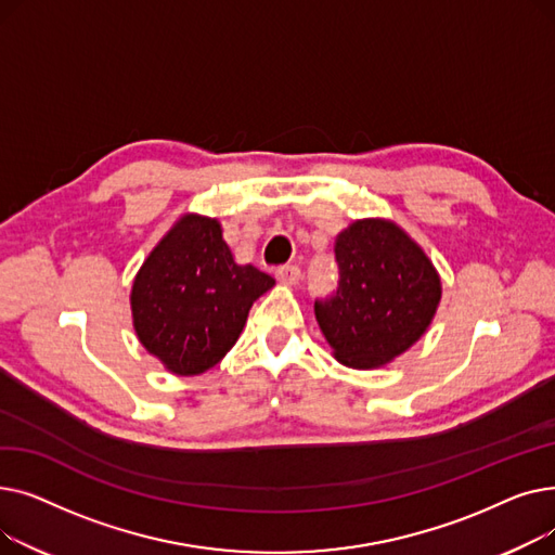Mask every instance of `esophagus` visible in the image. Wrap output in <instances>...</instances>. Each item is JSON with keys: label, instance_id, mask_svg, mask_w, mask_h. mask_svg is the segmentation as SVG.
Returning <instances> with one entry per match:
<instances>
[{"label": "esophagus", "instance_id": "obj_1", "mask_svg": "<svg viewBox=\"0 0 555 555\" xmlns=\"http://www.w3.org/2000/svg\"><path fill=\"white\" fill-rule=\"evenodd\" d=\"M276 279L283 283V285H295L301 281V270L297 266H283L276 270Z\"/></svg>", "mask_w": 555, "mask_h": 555}]
</instances>
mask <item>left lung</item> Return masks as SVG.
<instances>
[{"label":"left lung","instance_id":"8db88e82","mask_svg":"<svg viewBox=\"0 0 555 555\" xmlns=\"http://www.w3.org/2000/svg\"><path fill=\"white\" fill-rule=\"evenodd\" d=\"M337 293L314 301L335 358L351 369L389 364L429 328L441 279L427 254L389 220H356L335 241Z\"/></svg>","mask_w":555,"mask_h":555}]
</instances>
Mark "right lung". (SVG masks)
I'll return each mask as SVG.
<instances>
[{
	"label": "right lung",
	"mask_w": 555,
	"mask_h": 555,
	"mask_svg": "<svg viewBox=\"0 0 555 555\" xmlns=\"http://www.w3.org/2000/svg\"><path fill=\"white\" fill-rule=\"evenodd\" d=\"M272 287L270 274L233 260L216 218L186 214L134 276V333L170 373L197 375L229 353L249 308Z\"/></svg>",
	"instance_id": "obj_1"
}]
</instances>
